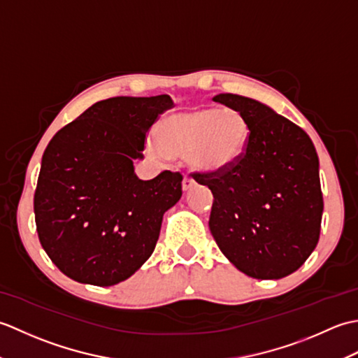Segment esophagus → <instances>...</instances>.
Returning a JSON list of instances; mask_svg holds the SVG:
<instances>
[{
    "label": "esophagus",
    "mask_w": 358,
    "mask_h": 358,
    "mask_svg": "<svg viewBox=\"0 0 358 358\" xmlns=\"http://www.w3.org/2000/svg\"><path fill=\"white\" fill-rule=\"evenodd\" d=\"M195 185H196V183H195V180H194V178H191V177H187V175H186V177L183 178V191H185V192L191 191V189H192Z\"/></svg>",
    "instance_id": "obj_1"
}]
</instances>
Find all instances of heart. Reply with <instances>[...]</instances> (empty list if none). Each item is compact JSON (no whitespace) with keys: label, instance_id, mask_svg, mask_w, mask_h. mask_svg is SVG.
<instances>
[{"label":"heart","instance_id":"heart-1","mask_svg":"<svg viewBox=\"0 0 358 358\" xmlns=\"http://www.w3.org/2000/svg\"><path fill=\"white\" fill-rule=\"evenodd\" d=\"M249 140V123L238 110L192 109L164 117L158 141L149 140L148 149L158 158L189 155L195 169L222 173L245 157Z\"/></svg>","mask_w":358,"mask_h":358}]
</instances>
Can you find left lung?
<instances>
[{
  "label": "left lung",
  "mask_w": 358,
  "mask_h": 358,
  "mask_svg": "<svg viewBox=\"0 0 358 358\" xmlns=\"http://www.w3.org/2000/svg\"><path fill=\"white\" fill-rule=\"evenodd\" d=\"M248 120L245 157L222 173H195L214 195L209 229L235 268L278 280L308 260L320 237L323 195L318 157L309 135L252 98H212Z\"/></svg>",
  "instance_id": "left-lung-1"
}]
</instances>
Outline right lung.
I'll list each match as a JSON object with an SVG mask.
<instances>
[{
    "label": "right lung",
    "mask_w": 358,
    "mask_h": 358,
    "mask_svg": "<svg viewBox=\"0 0 358 358\" xmlns=\"http://www.w3.org/2000/svg\"><path fill=\"white\" fill-rule=\"evenodd\" d=\"M169 95L113 96L90 106L45 148L34 196L38 237L53 264L78 283L113 286L138 271L163 215L181 199L180 172L140 180L144 138Z\"/></svg>",
    "instance_id": "1"
}]
</instances>
